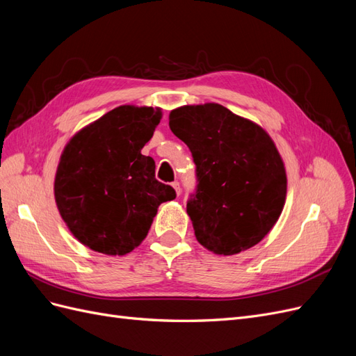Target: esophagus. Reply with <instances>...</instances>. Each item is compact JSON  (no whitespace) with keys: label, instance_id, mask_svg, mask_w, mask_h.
<instances>
[{"label":"esophagus","instance_id":"obj_1","mask_svg":"<svg viewBox=\"0 0 356 356\" xmlns=\"http://www.w3.org/2000/svg\"><path fill=\"white\" fill-rule=\"evenodd\" d=\"M172 187L175 188V193L179 196L181 195V187H179V182H172Z\"/></svg>","mask_w":356,"mask_h":356}]
</instances>
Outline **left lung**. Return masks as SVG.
Wrapping results in <instances>:
<instances>
[{"instance_id": "8db88e82", "label": "left lung", "mask_w": 356, "mask_h": 356, "mask_svg": "<svg viewBox=\"0 0 356 356\" xmlns=\"http://www.w3.org/2000/svg\"><path fill=\"white\" fill-rule=\"evenodd\" d=\"M169 127L196 163L199 184L187 213L197 242L218 255L261 242L286 199V170L270 135L215 102L178 106Z\"/></svg>"}]
</instances>
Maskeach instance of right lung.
Listing matches in <instances>:
<instances>
[{
    "label": "right lung",
    "instance_id": "1",
    "mask_svg": "<svg viewBox=\"0 0 356 356\" xmlns=\"http://www.w3.org/2000/svg\"><path fill=\"white\" fill-rule=\"evenodd\" d=\"M161 120L156 106L120 105L71 136L55 175V200L72 236L92 251L126 255L141 245L175 190L141 154Z\"/></svg>",
    "mask_w": 356,
    "mask_h": 356
}]
</instances>
